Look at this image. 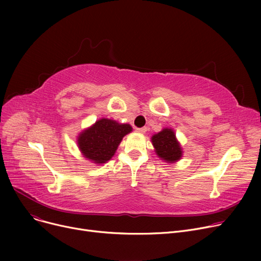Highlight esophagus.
<instances>
[{
	"mask_svg": "<svg viewBox=\"0 0 261 261\" xmlns=\"http://www.w3.org/2000/svg\"><path fill=\"white\" fill-rule=\"evenodd\" d=\"M146 131H147V128H138L136 129V132H139V133H141V134H144V133H146Z\"/></svg>",
	"mask_w": 261,
	"mask_h": 261,
	"instance_id": "esophagus-1",
	"label": "esophagus"
}]
</instances>
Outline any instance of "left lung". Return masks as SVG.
<instances>
[{
  "label": "left lung",
  "mask_w": 261,
  "mask_h": 261,
  "mask_svg": "<svg viewBox=\"0 0 261 261\" xmlns=\"http://www.w3.org/2000/svg\"><path fill=\"white\" fill-rule=\"evenodd\" d=\"M156 155L168 164L176 163L183 156V149L177 141L174 130L171 128H164L162 131L151 136Z\"/></svg>",
  "instance_id": "left-lung-1"
}]
</instances>
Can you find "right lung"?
<instances>
[{"mask_svg": "<svg viewBox=\"0 0 261 261\" xmlns=\"http://www.w3.org/2000/svg\"><path fill=\"white\" fill-rule=\"evenodd\" d=\"M130 132L132 127L129 123L100 118L78 134L77 146L84 158L101 165L113 158L123 136Z\"/></svg>", "mask_w": 261, "mask_h": 261, "instance_id": "add662e5", "label": "right lung"}]
</instances>
